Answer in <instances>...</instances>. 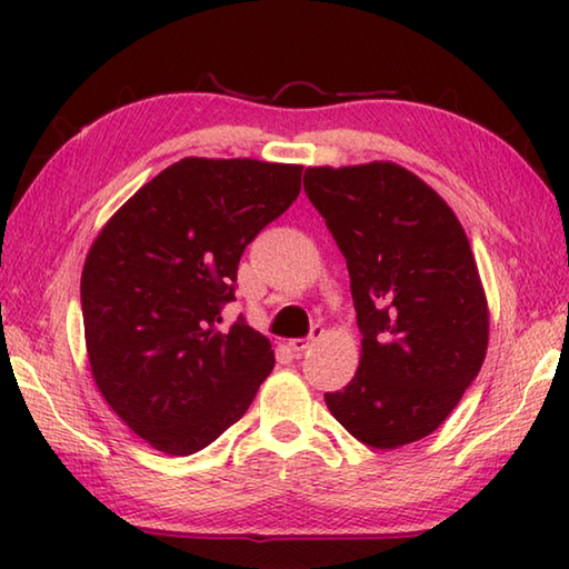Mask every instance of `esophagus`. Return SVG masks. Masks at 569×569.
Masks as SVG:
<instances>
[{
    "label": "esophagus",
    "instance_id": "34e87169",
    "mask_svg": "<svg viewBox=\"0 0 569 569\" xmlns=\"http://www.w3.org/2000/svg\"><path fill=\"white\" fill-rule=\"evenodd\" d=\"M320 337H322V328H320V325H312V330H310L308 337H296V340L288 342V347H291V352L296 357H300V355L306 352V349H310L312 345H316Z\"/></svg>",
    "mask_w": 569,
    "mask_h": 569
}]
</instances>
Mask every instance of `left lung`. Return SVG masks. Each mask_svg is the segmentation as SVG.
<instances>
[{"instance_id": "left-lung-1", "label": "left lung", "mask_w": 569, "mask_h": 569, "mask_svg": "<svg viewBox=\"0 0 569 569\" xmlns=\"http://www.w3.org/2000/svg\"><path fill=\"white\" fill-rule=\"evenodd\" d=\"M306 196L347 259L361 361L330 413L365 445L426 438L477 379L485 288L447 202L396 163L306 168Z\"/></svg>"}]
</instances>
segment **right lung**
<instances>
[{
    "instance_id": "obj_1",
    "label": "right lung",
    "mask_w": 569,
    "mask_h": 569,
    "mask_svg": "<svg viewBox=\"0 0 569 569\" xmlns=\"http://www.w3.org/2000/svg\"><path fill=\"white\" fill-rule=\"evenodd\" d=\"M303 166L183 159L131 196L84 259V342L104 401L156 450L188 457L247 413L273 349L222 330L237 269L300 192Z\"/></svg>"
}]
</instances>
